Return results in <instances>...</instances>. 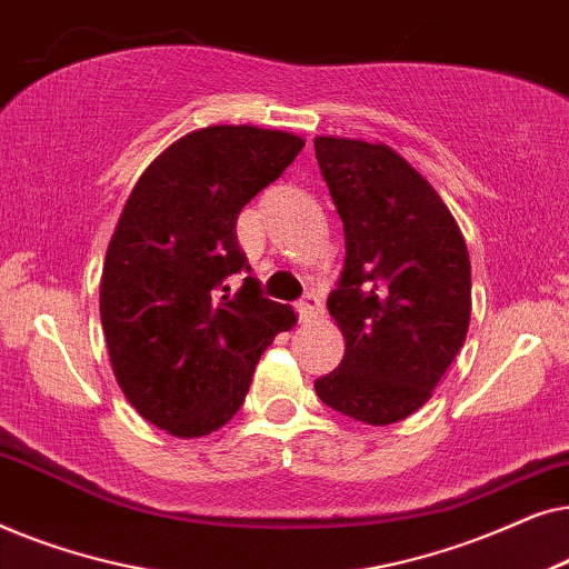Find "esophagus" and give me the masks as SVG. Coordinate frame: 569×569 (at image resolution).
Masks as SVG:
<instances>
[{"label": "esophagus", "mask_w": 569, "mask_h": 569, "mask_svg": "<svg viewBox=\"0 0 569 569\" xmlns=\"http://www.w3.org/2000/svg\"><path fill=\"white\" fill-rule=\"evenodd\" d=\"M321 313H323V306L316 295H306V298L298 302V316L302 323H313L316 318H321Z\"/></svg>", "instance_id": "obj_1"}]
</instances>
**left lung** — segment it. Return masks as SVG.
<instances>
[{
	"label": "left lung",
	"mask_w": 569,
	"mask_h": 569,
	"mask_svg": "<svg viewBox=\"0 0 569 569\" xmlns=\"http://www.w3.org/2000/svg\"><path fill=\"white\" fill-rule=\"evenodd\" d=\"M316 160L347 248L326 302L347 349L316 393L357 422H401L430 401L466 341V240L440 193L388 144L316 137Z\"/></svg>",
	"instance_id": "1"
}]
</instances>
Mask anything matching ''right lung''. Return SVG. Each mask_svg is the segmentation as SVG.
Here are the masks:
<instances>
[{
    "label": "right lung",
    "instance_id": "1",
    "mask_svg": "<svg viewBox=\"0 0 569 569\" xmlns=\"http://www.w3.org/2000/svg\"><path fill=\"white\" fill-rule=\"evenodd\" d=\"M302 137L261 127L197 129L150 162L108 243L100 279L113 376L131 407L173 438L228 425L295 310L261 298L238 248L240 209L277 181Z\"/></svg>",
    "mask_w": 569,
    "mask_h": 569
}]
</instances>
